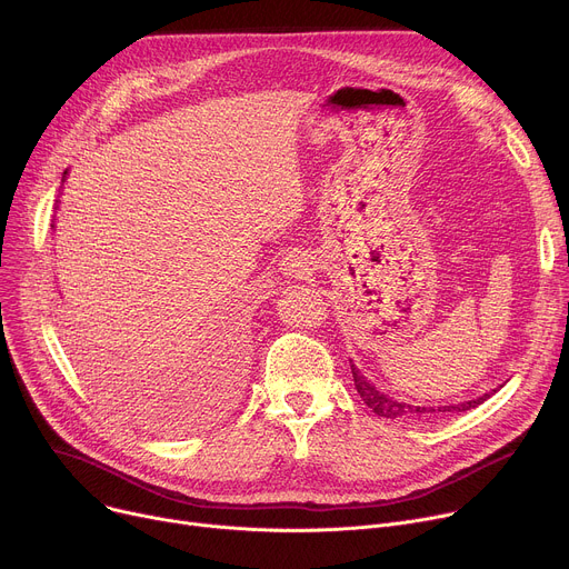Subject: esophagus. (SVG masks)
Returning <instances> with one entry per match:
<instances>
[{"label": "esophagus", "instance_id": "esophagus-1", "mask_svg": "<svg viewBox=\"0 0 569 569\" xmlns=\"http://www.w3.org/2000/svg\"><path fill=\"white\" fill-rule=\"evenodd\" d=\"M283 274H290V277H297V274H301L303 270H308L306 266H303V261L301 259H295V257H290V259H286L283 261Z\"/></svg>", "mask_w": 569, "mask_h": 569}]
</instances>
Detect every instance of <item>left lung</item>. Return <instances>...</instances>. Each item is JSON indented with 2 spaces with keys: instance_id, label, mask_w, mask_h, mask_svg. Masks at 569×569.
Instances as JSON below:
<instances>
[{
  "instance_id": "8db88e82",
  "label": "left lung",
  "mask_w": 569,
  "mask_h": 569,
  "mask_svg": "<svg viewBox=\"0 0 569 569\" xmlns=\"http://www.w3.org/2000/svg\"><path fill=\"white\" fill-rule=\"evenodd\" d=\"M351 373H353V382H356V389L360 393V398L365 400L367 408H371L373 415L382 417V419H402V421H428L437 415H455V412H468L472 408H477V405H481L486 398H491L498 389L483 393L475 400H463V402H455V405H441V408H421V405H410V402H402L398 398H391L387 396L385 391H380L371 380H367L360 369L353 365L351 360Z\"/></svg>"
}]
</instances>
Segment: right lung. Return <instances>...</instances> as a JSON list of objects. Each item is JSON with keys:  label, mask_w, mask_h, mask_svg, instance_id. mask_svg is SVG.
Returning <instances> with one entry per match:
<instances>
[{"label": "right lung", "mask_w": 569, "mask_h": 569, "mask_svg": "<svg viewBox=\"0 0 569 569\" xmlns=\"http://www.w3.org/2000/svg\"><path fill=\"white\" fill-rule=\"evenodd\" d=\"M64 180H67V171L62 173V182ZM242 351H246V342H242V338H238L233 331H227L218 323V327L211 329V333L207 336V340L202 342V349H200V358H198V362H200L198 369L202 371L200 378H207L213 385H222V387L233 385L238 378L240 362H242ZM88 360L92 362L90 367L99 376V380L106 378V369H108L106 362L97 365L101 360L94 353Z\"/></svg>", "instance_id": "obj_1"}]
</instances>
